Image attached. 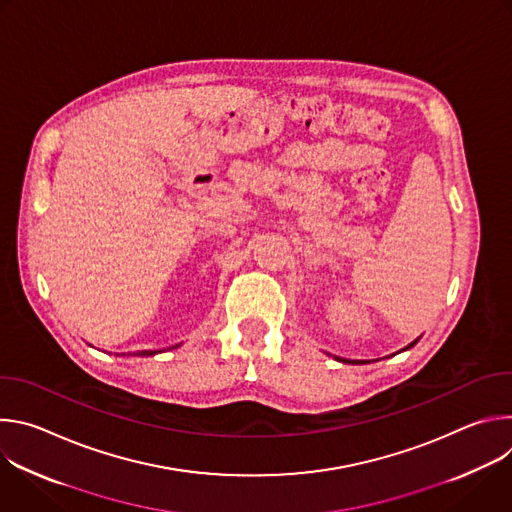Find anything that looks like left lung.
<instances>
[{
    "mask_svg": "<svg viewBox=\"0 0 512 512\" xmlns=\"http://www.w3.org/2000/svg\"><path fill=\"white\" fill-rule=\"evenodd\" d=\"M417 342H419V338H417V340H413V342H411V344H409V346H405V348H403V350H407V348H411V346H415V344H417ZM338 360H342V362H348V364H364V362H362V360H346V358H338Z\"/></svg>",
    "mask_w": 512,
    "mask_h": 512,
    "instance_id": "8db88e82",
    "label": "left lung"
}]
</instances>
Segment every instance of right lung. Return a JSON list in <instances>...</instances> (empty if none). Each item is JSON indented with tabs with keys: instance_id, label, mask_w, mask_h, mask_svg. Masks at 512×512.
<instances>
[{
	"instance_id": "right-lung-1",
	"label": "right lung",
	"mask_w": 512,
	"mask_h": 512,
	"mask_svg": "<svg viewBox=\"0 0 512 512\" xmlns=\"http://www.w3.org/2000/svg\"><path fill=\"white\" fill-rule=\"evenodd\" d=\"M174 348V346H172ZM158 352H162V350H141V352H137V354H133V356H152V354H158Z\"/></svg>"
}]
</instances>
